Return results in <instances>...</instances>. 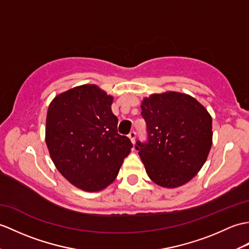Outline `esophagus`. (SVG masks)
Returning <instances> with one entry per match:
<instances>
[{
  "instance_id": "34e87169",
  "label": "esophagus",
  "mask_w": 249,
  "mask_h": 249,
  "mask_svg": "<svg viewBox=\"0 0 249 249\" xmlns=\"http://www.w3.org/2000/svg\"><path fill=\"white\" fill-rule=\"evenodd\" d=\"M136 136H137V132H136L135 130H132V131L129 132L128 137H129V139H130V141L132 142V144H134L135 141H136Z\"/></svg>"
}]
</instances>
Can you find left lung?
Wrapping results in <instances>:
<instances>
[{"mask_svg": "<svg viewBox=\"0 0 249 249\" xmlns=\"http://www.w3.org/2000/svg\"><path fill=\"white\" fill-rule=\"evenodd\" d=\"M147 141L136 144L148 177L163 188L190 181L203 167L212 145V118L194 97L164 92L141 104Z\"/></svg>", "mask_w": 249, "mask_h": 249, "instance_id": "obj_1", "label": "left lung"}]
</instances>
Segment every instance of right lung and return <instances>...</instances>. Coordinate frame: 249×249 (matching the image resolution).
I'll return each instance as SVG.
<instances>
[{
	"mask_svg": "<svg viewBox=\"0 0 249 249\" xmlns=\"http://www.w3.org/2000/svg\"><path fill=\"white\" fill-rule=\"evenodd\" d=\"M113 97L96 85L60 93L46 114L45 143L57 170L87 192L107 188L118 176L132 144L118 134Z\"/></svg>",
	"mask_w": 249,
	"mask_h": 249,
	"instance_id": "add662e5",
	"label": "right lung"
}]
</instances>
